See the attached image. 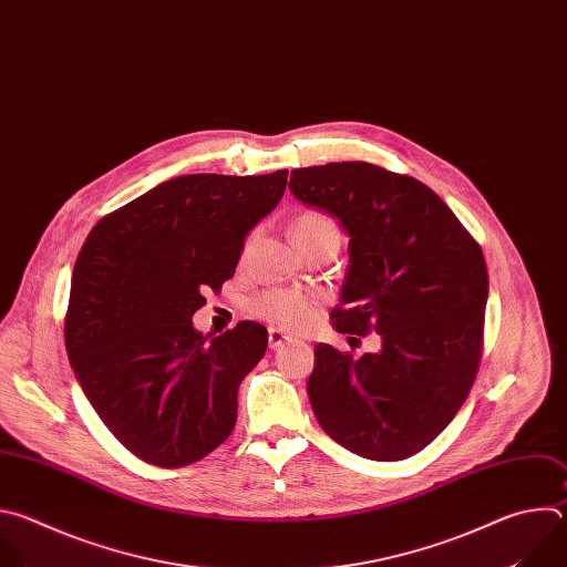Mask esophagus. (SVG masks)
Here are the masks:
<instances>
[{
    "mask_svg": "<svg viewBox=\"0 0 567 567\" xmlns=\"http://www.w3.org/2000/svg\"><path fill=\"white\" fill-rule=\"evenodd\" d=\"M286 342H290V334H286V332L279 330V328H270V330H268V344H270V349H279V347H284Z\"/></svg>",
    "mask_w": 567,
    "mask_h": 567,
    "instance_id": "34e87169",
    "label": "esophagus"
}]
</instances>
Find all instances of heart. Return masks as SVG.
I'll list each match as a JSON object with an SVG mask.
<instances>
[{"label": "heart", "instance_id": "b5f03b06", "mask_svg": "<svg viewBox=\"0 0 567 567\" xmlns=\"http://www.w3.org/2000/svg\"><path fill=\"white\" fill-rule=\"evenodd\" d=\"M326 230H337V223L328 214L317 209H308L299 214L292 225V235H315ZM315 308H317L315 295L303 290H286V288L266 290L250 306L255 317L284 330L303 328L312 319Z\"/></svg>", "mask_w": 567, "mask_h": 567}]
</instances>
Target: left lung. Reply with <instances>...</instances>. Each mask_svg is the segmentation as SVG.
<instances>
[{
  "label": "left lung",
  "mask_w": 567,
  "mask_h": 567,
  "mask_svg": "<svg viewBox=\"0 0 567 567\" xmlns=\"http://www.w3.org/2000/svg\"><path fill=\"white\" fill-rule=\"evenodd\" d=\"M292 194L339 218L351 266L334 330L380 334L353 358L317 344L308 398L321 429L371 461H404L454 420L483 355L489 277L478 241L424 183L371 163L290 174ZM360 342V339H358Z\"/></svg>",
  "instance_id": "left-lung-1"
}]
</instances>
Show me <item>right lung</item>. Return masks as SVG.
Listing matches in <instances>:
<instances>
[{
  "instance_id": "right-lung-1",
  "label": "right lung",
  "mask_w": 567,
  "mask_h": 567,
  "mask_svg": "<svg viewBox=\"0 0 567 567\" xmlns=\"http://www.w3.org/2000/svg\"><path fill=\"white\" fill-rule=\"evenodd\" d=\"M286 183L288 169L178 176L89 233L71 277L66 353L104 426L141 461L185 467L233 433L239 384L264 358L268 330L239 321L205 337L192 315L235 275Z\"/></svg>"
}]
</instances>
